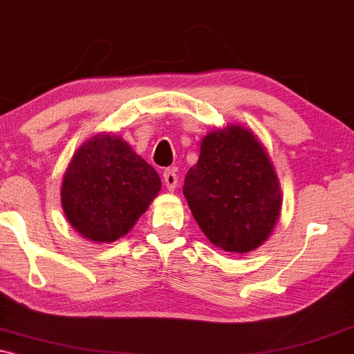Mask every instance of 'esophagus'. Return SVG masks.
<instances>
[{
  "instance_id": "obj_1",
  "label": "esophagus",
  "mask_w": 354,
  "mask_h": 354,
  "mask_svg": "<svg viewBox=\"0 0 354 354\" xmlns=\"http://www.w3.org/2000/svg\"><path fill=\"white\" fill-rule=\"evenodd\" d=\"M164 185L167 187L169 192H174L177 188V183H178V178H177V174L172 171V169H167V171H164Z\"/></svg>"
}]
</instances>
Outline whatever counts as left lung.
Masks as SVG:
<instances>
[{
  "label": "left lung",
  "instance_id": "1",
  "mask_svg": "<svg viewBox=\"0 0 354 354\" xmlns=\"http://www.w3.org/2000/svg\"><path fill=\"white\" fill-rule=\"evenodd\" d=\"M183 195L203 234L229 253H250L272 234L282 188L264 145L245 125L229 124L201 140Z\"/></svg>",
  "mask_w": 354,
  "mask_h": 354
}]
</instances>
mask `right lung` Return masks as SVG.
<instances>
[{
    "label": "right lung",
    "instance_id": "right-lung-1",
    "mask_svg": "<svg viewBox=\"0 0 354 354\" xmlns=\"http://www.w3.org/2000/svg\"><path fill=\"white\" fill-rule=\"evenodd\" d=\"M161 190L158 172L115 133H96L77 148L61 183L69 224L93 243L127 235Z\"/></svg>",
    "mask_w": 354,
    "mask_h": 354
}]
</instances>
